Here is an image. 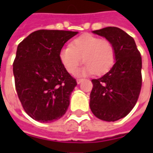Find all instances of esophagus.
<instances>
[{
    "mask_svg": "<svg viewBox=\"0 0 153 153\" xmlns=\"http://www.w3.org/2000/svg\"><path fill=\"white\" fill-rule=\"evenodd\" d=\"M82 81H83V79H77L76 80V82H77V84H80Z\"/></svg>",
    "mask_w": 153,
    "mask_h": 153,
    "instance_id": "34e87169",
    "label": "esophagus"
}]
</instances>
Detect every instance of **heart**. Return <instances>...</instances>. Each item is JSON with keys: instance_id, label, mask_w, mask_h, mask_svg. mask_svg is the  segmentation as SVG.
<instances>
[{"instance_id": "b5f03b06", "label": "heart", "mask_w": 153, "mask_h": 153, "mask_svg": "<svg viewBox=\"0 0 153 153\" xmlns=\"http://www.w3.org/2000/svg\"><path fill=\"white\" fill-rule=\"evenodd\" d=\"M59 56L69 73H75L82 60L85 65L80 69L78 75L94 73L100 76L113 66L116 52L113 44L108 40L92 35H82L71 41L70 47L62 48Z\"/></svg>"}]
</instances>
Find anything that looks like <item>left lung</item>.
<instances>
[{
  "label": "left lung",
  "instance_id": "left-lung-1",
  "mask_svg": "<svg viewBox=\"0 0 153 153\" xmlns=\"http://www.w3.org/2000/svg\"><path fill=\"white\" fill-rule=\"evenodd\" d=\"M93 33L113 44L116 59L107 73L92 80L89 106L99 119L115 122L126 117L137 102L142 83L141 57L133 37L117 27Z\"/></svg>",
  "mask_w": 153,
  "mask_h": 153
}]
</instances>
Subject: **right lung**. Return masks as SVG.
<instances>
[{
  "instance_id": "1",
  "label": "right lung",
  "mask_w": 153,
  "mask_h": 153,
  "mask_svg": "<svg viewBox=\"0 0 153 153\" xmlns=\"http://www.w3.org/2000/svg\"><path fill=\"white\" fill-rule=\"evenodd\" d=\"M77 31L40 30L18 46L13 75L18 96L26 113L41 123L66 112L76 82L59 60V51Z\"/></svg>"
}]
</instances>
